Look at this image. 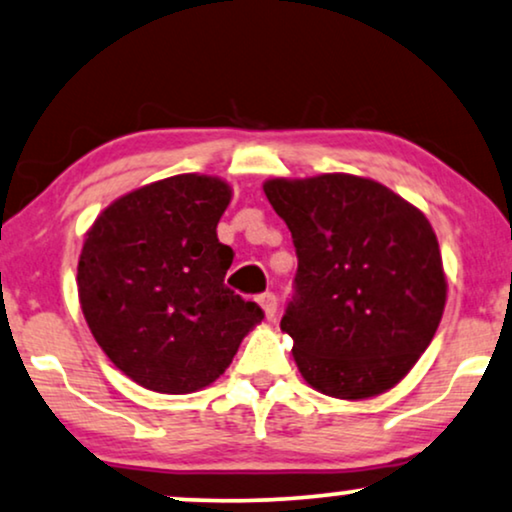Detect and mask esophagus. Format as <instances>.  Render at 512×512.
<instances>
[{
	"mask_svg": "<svg viewBox=\"0 0 512 512\" xmlns=\"http://www.w3.org/2000/svg\"><path fill=\"white\" fill-rule=\"evenodd\" d=\"M257 304L262 306V311H264V318H267V320H271V318L276 316V309H278V299H276L274 292H264V295L257 297Z\"/></svg>",
	"mask_w": 512,
	"mask_h": 512,
	"instance_id": "1",
	"label": "esophagus"
}]
</instances>
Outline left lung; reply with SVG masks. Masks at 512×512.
<instances>
[{"instance_id": "8db88e82", "label": "left lung", "mask_w": 512, "mask_h": 512, "mask_svg": "<svg viewBox=\"0 0 512 512\" xmlns=\"http://www.w3.org/2000/svg\"><path fill=\"white\" fill-rule=\"evenodd\" d=\"M264 194L297 250L281 330L304 381L339 400L386 393L428 349L445 311L431 222L388 187L349 173L271 177Z\"/></svg>"}]
</instances>
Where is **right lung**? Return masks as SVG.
Segmentation results:
<instances>
[{
    "instance_id": "obj_1",
    "label": "right lung",
    "mask_w": 512,
    "mask_h": 512,
    "mask_svg": "<svg viewBox=\"0 0 512 512\" xmlns=\"http://www.w3.org/2000/svg\"><path fill=\"white\" fill-rule=\"evenodd\" d=\"M231 201L220 177L182 173L112 201L86 231L77 288L105 356L156 393L213 384L264 313L224 285L234 250L217 222Z\"/></svg>"
}]
</instances>
